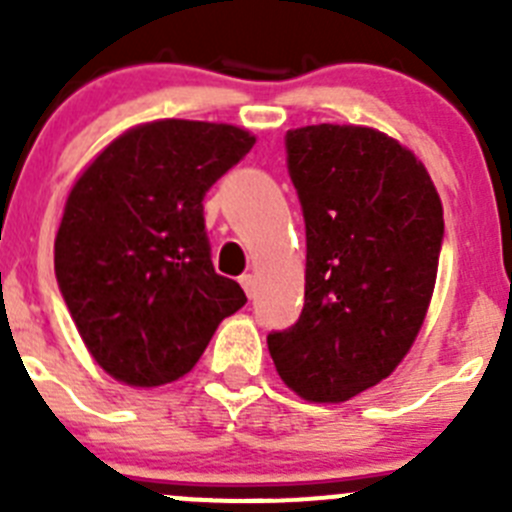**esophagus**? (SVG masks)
I'll return each instance as SVG.
<instances>
[{
  "label": "esophagus",
  "instance_id": "esophagus-1",
  "mask_svg": "<svg viewBox=\"0 0 512 512\" xmlns=\"http://www.w3.org/2000/svg\"><path fill=\"white\" fill-rule=\"evenodd\" d=\"M238 282H241V287L246 289V295L253 297V292H256V279H253V274H243Z\"/></svg>",
  "mask_w": 512,
  "mask_h": 512
}]
</instances>
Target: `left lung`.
Segmentation results:
<instances>
[{"mask_svg": "<svg viewBox=\"0 0 512 512\" xmlns=\"http://www.w3.org/2000/svg\"><path fill=\"white\" fill-rule=\"evenodd\" d=\"M305 217V307L266 343L300 397L343 402L402 361L436 287L443 207L418 158L359 125L284 135Z\"/></svg>", "mask_w": 512, "mask_h": 512, "instance_id": "left-lung-1", "label": "left lung"}]
</instances>
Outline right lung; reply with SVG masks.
<instances>
[{"label":"right lung","mask_w":512,"mask_h":512,"mask_svg":"<svg viewBox=\"0 0 512 512\" xmlns=\"http://www.w3.org/2000/svg\"><path fill=\"white\" fill-rule=\"evenodd\" d=\"M253 143L233 125L148 122L112 140L71 189L58 289L89 354L120 382L184 377L246 305L241 284L215 274L202 200Z\"/></svg>","instance_id":"obj_1"}]
</instances>
